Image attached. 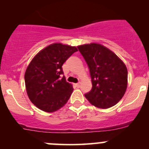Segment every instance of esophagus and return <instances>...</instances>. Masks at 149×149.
<instances>
[{"label": "esophagus", "mask_w": 149, "mask_h": 149, "mask_svg": "<svg viewBox=\"0 0 149 149\" xmlns=\"http://www.w3.org/2000/svg\"><path fill=\"white\" fill-rule=\"evenodd\" d=\"M75 85H76V86H77V87H80V86H81V83L76 84H75Z\"/></svg>", "instance_id": "esophagus-1"}]
</instances>
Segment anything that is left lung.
<instances>
[{"instance_id": "obj_1", "label": "left lung", "mask_w": 149, "mask_h": 149, "mask_svg": "<svg viewBox=\"0 0 149 149\" xmlns=\"http://www.w3.org/2000/svg\"><path fill=\"white\" fill-rule=\"evenodd\" d=\"M88 66L92 88L85 94L91 104L107 109L123 98L127 85V70L113 52L97 43L78 47Z\"/></svg>"}]
</instances>
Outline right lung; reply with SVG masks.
Segmentation results:
<instances>
[{
    "label": "right lung",
    "instance_id": "add662e5",
    "mask_svg": "<svg viewBox=\"0 0 149 149\" xmlns=\"http://www.w3.org/2000/svg\"><path fill=\"white\" fill-rule=\"evenodd\" d=\"M76 47L55 43L35 55L24 75L26 92L30 101L47 112H53L67 103L73 86L63 76L62 65L73 53Z\"/></svg>",
    "mask_w": 149,
    "mask_h": 149
}]
</instances>
